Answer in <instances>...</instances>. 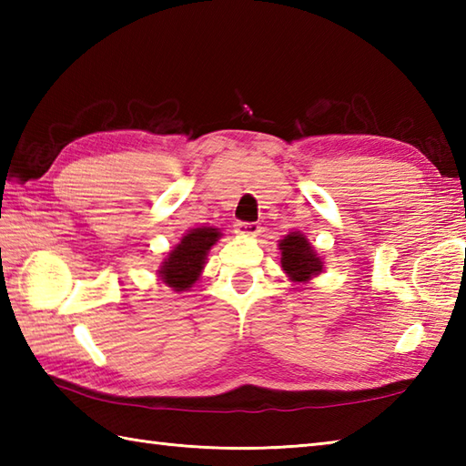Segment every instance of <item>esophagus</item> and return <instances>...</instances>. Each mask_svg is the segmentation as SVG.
<instances>
[{
  "mask_svg": "<svg viewBox=\"0 0 466 466\" xmlns=\"http://www.w3.org/2000/svg\"><path fill=\"white\" fill-rule=\"evenodd\" d=\"M234 230H236V234H240V236H254V234L260 232V226L254 224V222H236Z\"/></svg>",
  "mask_w": 466,
  "mask_h": 466,
  "instance_id": "1",
  "label": "esophagus"
}]
</instances>
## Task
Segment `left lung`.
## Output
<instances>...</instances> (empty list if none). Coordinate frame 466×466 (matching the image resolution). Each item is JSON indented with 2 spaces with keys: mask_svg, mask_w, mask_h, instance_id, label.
I'll list each match as a JSON object with an SVG mask.
<instances>
[{
  "mask_svg": "<svg viewBox=\"0 0 466 466\" xmlns=\"http://www.w3.org/2000/svg\"><path fill=\"white\" fill-rule=\"evenodd\" d=\"M279 248L282 252V270L289 274L292 282H309L312 276L322 272L320 256L306 240V236L300 232L286 234L280 240Z\"/></svg>",
  "mask_w": 466,
  "mask_h": 466,
  "instance_id": "left-lung-1",
  "label": "left lung"
}]
</instances>
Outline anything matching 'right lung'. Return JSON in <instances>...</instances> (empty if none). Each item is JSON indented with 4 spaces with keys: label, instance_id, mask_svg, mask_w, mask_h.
Returning a JSON list of instances; mask_svg holds the SVG:
<instances>
[{
    "label": "right lung",
    "instance_id": "add662e5",
    "mask_svg": "<svg viewBox=\"0 0 466 466\" xmlns=\"http://www.w3.org/2000/svg\"><path fill=\"white\" fill-rule=\"evenodd\" d=\"M220 230L212 226L194 228L184 234L180 244H176L174 250L167 252V258H164L160 270H157L162 282L176 292L192 289V284L200 279L204 270L208 250L220 240Z\"/></svg>",
    "mask_w": 466,
    "mask_h": 466
}]
</instances>
